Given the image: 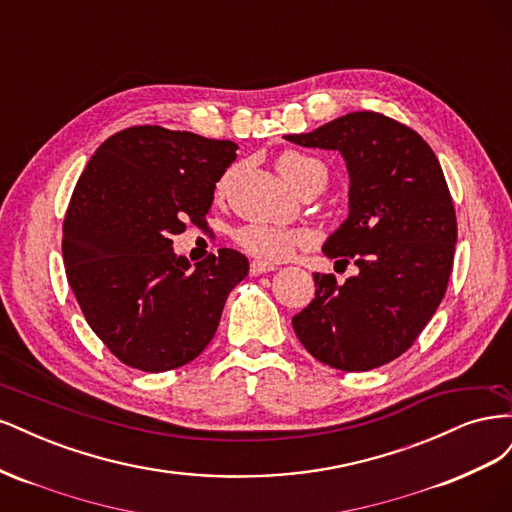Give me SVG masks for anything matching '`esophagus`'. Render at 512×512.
<instances>
[{
    "label": "esophagus",
    "mask_w": 512,
    "mask_h": 512,
    "mask_svg": "<svg viewBox=\"0 0 512 512\" xmlns=\"http://www.w3.org/2000/svg\"><path fill=\"white\" fill-rule=\"evenodd\" d=\"M269 271H275V267L269 265V262L254 260L252 265H250V273H252V275H262V273H269Z\"/></svg>",
    "instance_id": "34e87169"
}]
</instances>
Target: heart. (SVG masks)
I'll use <instances>...</instances> for the list:
<instances>
[{
	"label": "heart",
	"mask_w": 512,
	"mask_h": 512,
	"mask_svg": "<svg viewBox=\"0 0 512 512\" xmlns=\"http://www.w3.org/2000/svg\"><path fill=\"white\" fill-rule=\"evenodd\" d=\"M277 170L282 177L299 190L305 183H318L324 190L329 181V170L320 160L303 156L297 151H286L277 160ZM226 177L220 181V190H224ZM235 241L247 254H252L265 262H280L288 258L303 243V235L292 228L271 226V224H245L235 230Z\"/></svg>",
	"instance_id": "b5f03b06"
}]
</instances>
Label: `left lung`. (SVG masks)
I'll return each instance as SVG.
<instances>
[{
    "instance_id": "1",
    "label": "left lung",
    "mask_w": 512,
    "mask_h": 512,
    "mask_svg": "<svg viewBox=\"0 0 512 512\" xmlns=\"http://www.w3.org/2000/svg\"><path fill=\"white\" fill-rule=\"evenodd\" d=\"M286 141L346 160L348 218L322 252L359 269L344 284L314 273L316 297L292 318L294 333L335 369L391 363L436 314L453 271L457 218L436 153L404 123L371 111Z\"/></svg>"
}]
</instances>
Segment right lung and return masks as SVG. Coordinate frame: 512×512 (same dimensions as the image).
I'll return each instance as SVG.
<instances>
[{
	"instance_id": "add662e5",
	"label": "right lung",
	"mask_w": 512,
	"mask_h": 512,
	"mask_svg": "<svg viewBox=\"0 0 512 512\" xmlns=\"http://www.w3.org/2000/svg\"><path fill=\"white\" fill-rule=\"evenodd\" d=\"M232 141L160 126L121 130L96 149L64 220V265L85 320L121 363L177 369L213 339L250 262L222 247L192 267L173 250L185 222L205 226Z\"/></svg>"
}]
</instances>
